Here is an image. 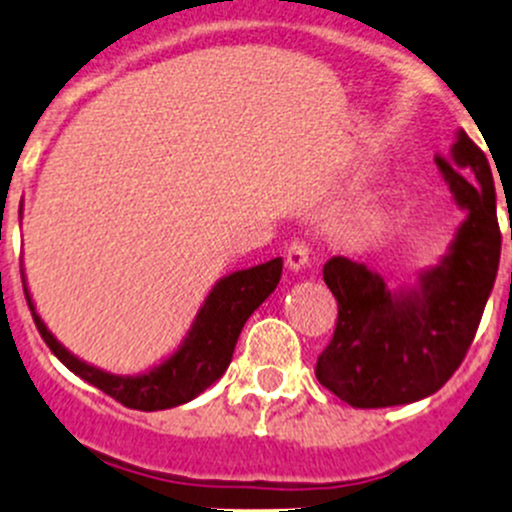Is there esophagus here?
<instances>
[{
  "mask_svg": "<svg viewBox=\"0 0 512 512\" xmlns=\"http://www.w3.org/2000/svg\"><path fill=\"white\" fill-rule=\"evenodd\" d=\"M309 265V247L304 242H289L287 247V267L289 272H302Z\"/></svg>",
  "mask_w": 512,
  "mask_h": 512,
  "instance_id": "obj_1",
  "label": "esophagus"
}]
</instances>
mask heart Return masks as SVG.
<instances>
[{
    "label": "heart",
    "instance_id": "1",
    "mask_svg": "<svg viewBox=\"0 0 512 512\" xmlns=\"http://www.w3.org/2000/svg\"><path fill=\"white\" fill-rule=\"evenodd\" d=\"M384 220H386L384 213H381L379 208H361L356 210V213L347 215V218L339 223V235H342L347 242H354V245H359V242H369L381 235V230H384Z\"/></svg>",
    "mask_w": 512,
    "mask_h": 512
}]
</instances>
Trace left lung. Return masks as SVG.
Segmentation results:
<instances>
[{
	"label": "left lung",
	"instance_id": "8db88e82",
	"mask_svg": "<svg viewBox=\"0 0 512 512\" xmlns=\"http://www.w3.org/2000/svg\"><path fill=\"white\" fill-rule=\"evenodd\" d=\"M436 165L466 213L438 265L399 289L347 257L324 265L339 317L317 359V379L354 409L414 404L436 394L461 366L493 292L500 227L488 160L458 131L448 158L438 156Z\"/></svg>",
	"mask_w": 512,
	"mask_h": 512
}]
</instances>
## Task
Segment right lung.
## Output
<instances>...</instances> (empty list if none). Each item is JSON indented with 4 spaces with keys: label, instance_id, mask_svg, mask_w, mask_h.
I'll list each match as a JSON object with an SVG mask.
<instances>
[{
    "label": "right lung",
    "instance_id": "add662e5",
    "mask_svg": "<svg viewBox=\"0 0 512 512\" xmlns=\"http://www.w3.org/2000/svg\"><path fill=\"white\" fill-rule=\"evenodd\" d=\"M19 218H22V208H19ZM280 277L282 257L220 277L205 297V302L200 304L188 334L173 354H168L160 364L141 371V374H111V371L98 369L89 361L71 354L49 332L44 319L36 312L27 277L22 270L24 294H27L34 324L46 347L54 352L66 369L101 389L111 399L121 401L123 406L136 411L173 409V406L188 404L195 396L203 394L208 386H213L230 366L237 337H240L245 322L275 292L280 285Z\"/></svg>",
    "mask_w": 512,
    "mask_h": 512
}]
</instances>
